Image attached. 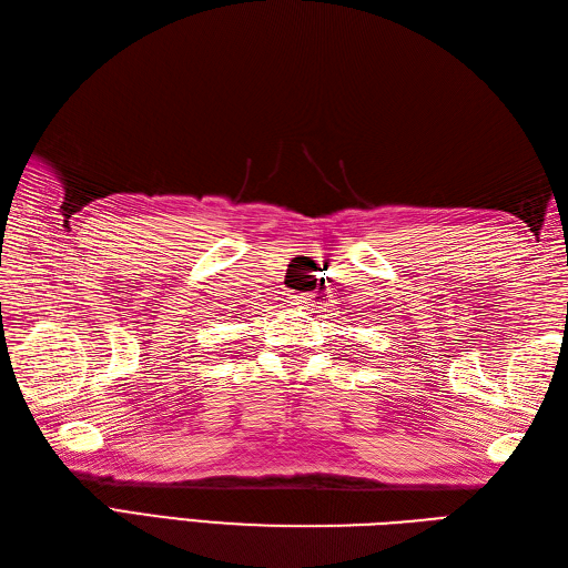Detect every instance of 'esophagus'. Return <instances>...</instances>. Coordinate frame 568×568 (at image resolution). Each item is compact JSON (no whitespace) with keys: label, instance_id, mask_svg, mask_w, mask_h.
<instances>
[{"label":"esophagus","instance_id":"obj_1","mask_svg":"<svg viewBox=\"0 0 568 568\" xmlns=\"http://www.w3.org/2000/svg\"><path fill=\"white\" fill-rule=\"evenodd\" d=\"M291 300H293V305H307L310 300H313V295H310V293H295V295H291Z\"/></svg>","mask_w":568,"mask_h":568}]
</instances>
